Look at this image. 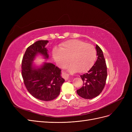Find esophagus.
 <instances>
[{"label": "esophagus", "instance_id": "34e87169", "mask_svg": "<svg viewBox=\"0 0 132 132\" xmlns=\"http://www.w3.org/2000/svg\"><path fill=\"white\" fill-rule=\"evenodd\" d=\"M62 77L64 79H65V80H67V79H68L69 78V75L68 74H67V73L63 71V72H62Z\"/></svg>", "mask_w": 132, "mask_h": 132}]
</instances>
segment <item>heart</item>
Here are the masks:
<instances>
[{
    "label": "heart",
    "instance_id": "b5f03b06",
    "mask_svg": "<svg viewBox=\"0 0 132 132\" xmlns=\"http://www.w3.org/2000/svg\"><path fill=\"white\" fill-rule=\"evenodd\" d=\"M52 55L55 61L59 67H63L69 61L72 63L68 65L70 71L85 72L93 65L96 57L95 47L84 41L72 39L62 43L60 48H54Z\"/></svg>",
    "mask_w": 132,
    "mask_h": 132
}]
</instances>
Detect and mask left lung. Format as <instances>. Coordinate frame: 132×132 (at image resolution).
Masks as SVG:
<instances>
[{
	"label": "left lung",
	"mask_w": 132,
	"mask_h": 132,
	"mask_svg": "<svg viewBox=\"0 0 132 132\" xmlns=\"http://www.w3.org/2000/svg\"><path fill=\"white\" fill-rule=\"evenodd\" d=\"M97 59L88 72L80 75L83 85L77 92L80 96L85 99H92L103 90L107 79V65L102 50L96 46Z\"/></svg>",
	"instance_id": "1"
}]
</instances>
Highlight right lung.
Instances as JSON below:
<instances>
[{"label":"right lung","mask_w":132,"mask_h":132,"mask_svg":"<svg viewBox=\"0 0 132 132\" xmlns=\"http://www.w3.org/2000/svg\"><path fill=\"white\" fill-rule=\"evenodd\" d=\"M48 41L40 40L27 48L23 56L21 73L23 82L29 93L35 98L48 101L57 98L64 79L61 77V69L51 63H45L41 68L33 66L32 62L38 53L45 59L48 58L45 47Z\"/></svg>","instance_id":"add662e5"}]
</instances>
